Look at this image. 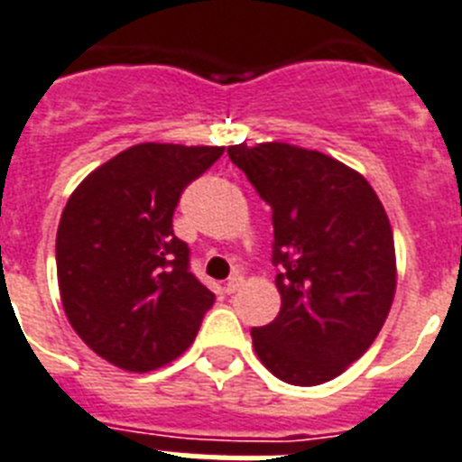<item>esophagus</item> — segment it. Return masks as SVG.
Wrapping results in <instances>:
<instances>
[{
  "label": "esophagus",
  "mask_w": 462,
  "mask_h": 462,
  "mask_svg": "<svg viewBox=\"0 0 462 462\" xmlns=\"http://www.w3.org/2000/svg\"><path fill=\"white\" fill-rule=\"evenodd\" d=\"M242 282H244L242 274H232V277L225 282V293H235V291L242 286Z\"/></svg>",
  "instance_id": "34e87169"
}]
</instances>
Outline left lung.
Returning <instances> with one entry per match:
<instances>
[{
    "mask_svg": "<svg viewBox=\"0 0 462 462\" xmlns=\"http://www.w3.org/2000/svg\"><path fill=\"white\" fill-rule=\"evenodd\" d=\"M273 208V265L282 308L251 328L265 369L319 385L369 350L397 286L394 237L366 178L338 159L289 143L227 147Z\"/></svg>",
    "mask_w": 462,
    "mask_h": 462,
    "instance_id": "8db88e82",
    "label": "left lung"
}]
</instances>
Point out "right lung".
<instances>
[{
  "label": "right lung",
  "mask_w": 462,
  "mask_h": 462,
  "mask_svg": "<svg viewBox=\"0 0 462 462\" xmlns=\"http://www.w3.org/2000/svg\"><path fill=\"white\" fill-rule=\"evenodd\" d=\"M220 154L223 147L141 143L88 173L65 204L56 235L65 315L119 369L145 374L173 362L216 300L189 273L173 211Z\"/></svg>",
  "instance_id": "add662e5"
}]
</instances>
